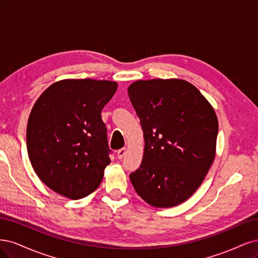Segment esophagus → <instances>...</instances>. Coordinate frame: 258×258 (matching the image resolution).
I'll return each instance as SVG.
<instances>
[{"instance_id": "34e87169", "label": "esophagus", "mask_w": 258, "mask_h": 258, "mask_svg": "<svg viewBox=\"0 0 258 258\" xmlns=\"http://www.w3.org/2000/svg\"><path fill=\"white\" fill-rule=\"evenodd\" d=\"M126 147H124V148H122V149H120V150H118V152H117V156H118V159H122V157L125 155V153H126Z\"/></svg>"}]
</instances>
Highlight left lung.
<instances>
[{"instance_id":"obj_1","label":"left lung","mask_w":258,"mask_h":258,"mask_svg":"<svg viewBox=\"0 0 258 258\" xmlns=\"http://www.w3.org/2000/svg\"><path fill=\"white\" fill-rule=\"evenodd\" d=\"M127 92L145 138L143 162L130 174L133 186L156 208L184 203L214 161L219 122L213 107L182 79L137 80Z\"/></svg>"}]
</instances>
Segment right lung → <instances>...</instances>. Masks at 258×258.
Instances as JSON below:
<instances>
[{
  "label": "right lung",
  "mask_w": 258,
  "mask_h": 258,
  "mask_svg": "<svg viewBox=\"0 0 258 258\" xmlns=\"http://www.w3.org/2000/svg\"><path fill=\"white\" fill-rule=\"evenodd\" d=\"M118 84L64 79L35 102L27 127V147L38 178L55 193L84 198L101 184L110 164L107 128L101 113Z\"/></svg>",
  "instance_id": "add662e5"
}]
</instances>
